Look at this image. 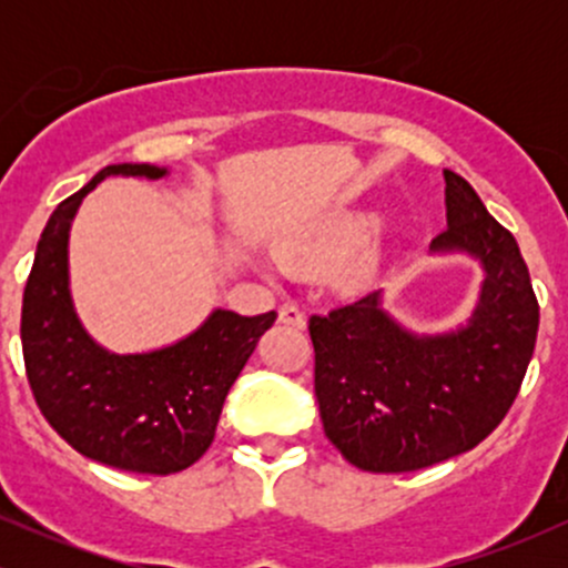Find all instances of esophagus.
<instances>
[{
    "label": "esophagus",
    "mask_w": 568,
    "mask_h": 568,
    "mask_svg": "<svg viewBox=\"0 0 568 568\" xmlns=\"http://www.w3.org/2000/svg\"><path fill=\"white\" fill-rule=\"evenodd\" d=\"M277 315H280V323L293 325V328H304V325H306L304 312L298 310L296 304H283V306H280V310H277Z\"/></svg>",
    "instance_id": "esophagus-1"
}]
</instances>
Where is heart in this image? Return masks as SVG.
Returning <instances> with one entry per match:
<instances>
[{"label":"heart","mask_w":568,"mask_h":568,"mask_svg":"<svg viewBox=\"0 0 568 568\" xmlns=\"http://www.w3.org/2000/svg\"><path fill=\"white\" fill-rule=\"evenodd\" d=\"M344 240L338 234H325L321 240H312L304 245H288L280 251L285 266L296 272H312V270H325V266H334L338 258L344 256Z\"/></svg>","instance_id":"b5f03b06"}]
</instances>
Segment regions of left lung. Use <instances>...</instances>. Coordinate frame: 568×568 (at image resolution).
I'll use <instances>...</instances> for the list:
<instances>
[{
  "instance_id": "obj_1",
  "label": "left lung",
  "mask_w": 568,
  "mask_h": 568,
  "mask_svg": "<svg viewBox=\"0 0 568 568\" xmlns=\"http://www.w3.org/2000/svg\"><path fill=\"white\" fill-rule=\"evenodd\" d=\"M446 179L448 230L433 253H465L484 270L470 321L416 334L382 306V291L310 317L323 429L349 465L410 473L491 433L534 355L539 304L518 243L462 175Z\"/></svg>"
}]
</instances>
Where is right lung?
Returning a JSON list of instances; mask_svg holds the SVG:
<instances>
[{"mask_svg": "<svg viewBox=\"0 0 568 568\" xmlns=\"http://www.w3.org/2000/svg\"><path fill=\"white\" fill-rule=\"evenodd\" d=\"M109 175L158 181L168 168L109 165L55 207L23 291L26 376L44 419L82 456L116 470L171 475L207 452L226 395L277 312L213 310L168 347L128 355L101 347L71 302L69 232L82 200Z\"/></svg>", "mask_w": 568, "mask_h": 568, "instance_id": "right-lung-1", "label": "right lung"}]
</instances>
